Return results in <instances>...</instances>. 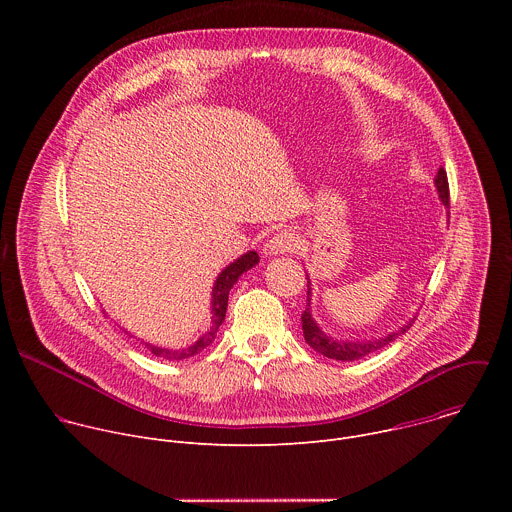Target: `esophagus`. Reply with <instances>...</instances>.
I'll return each instance as SVG.
<instances>
[{"label":"esophagus","instance_id":"esophagus-1","mask_svg":"<svg viewBox=\"0 0 512 512\" xmlns=\"http://www.w3.org/2000/svg\"><path fill=\"white\" fill-rule=\"evenodd\" d=\"M298 237L291 233V231H279L275 233L269 243L265 245V251L271 253V255H277V253H294L298 249Z\"/></svg>","mask_w":512,"mask_h":512}]
</instances>
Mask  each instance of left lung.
I'll return each mask as SVG.
<instances>
[{"label": "left lung", "instance_id": "left-lung-1", "mask_svg": "<svg viewBox=\"0 0 512 512\" xmlns=\"http://www.w3.org/2000/svg\"><path fill=\"white\" fill-rule=\"evenodd\" d=\"M435 188L440 192V198L446 206H450V184H448V174L444 168H440L435 176ZM308 279V277H306ZM308 298H310V291H308ZM310 302V300H308ZM302 328H304V338L306 342L320 354L328 356V358H336V360H358L362 356H367L383 346H387L389 342H393L397 336H401L403 332H407L411 328V324L403 326L399 332H393L381 340H369V342H342V340H334L330 336H326L318 324L314 322L312 314H310V304L302 314Z\"/></svg>", "mask_w": 512, "mask_h": 512}]
</instances>
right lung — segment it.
Wrapping results in <instances>:
<instances>
[{"label": "right lung", "mask_w": 512, "mask_h": 512, "mask_svg": "<svg viewBox=\"0 0 512 512\" xmlns=\"http://www.w3.org/2000/svg\"><path fill=\"white\" fill-rule=\"evenodd\" d=\"M257 263H259V255H257L255 251H249V253L241 255L235 263H231L227 269H223V273L216 277L214 289H212V328H210L198 342H194L192 346L182 348V350H170V348H160V346H152V344H145V346H148V348L152 350V354L162 356V358H166V360H182V358L194 356V354H198L200 350H204V348L212 342V338H214L218 326H221V324L225 322L231 287L237 283V279H239L245 271H249V269H251L253 265H257Z\"/></svg>", "instance_id": "add662e5"}]
</instances>
